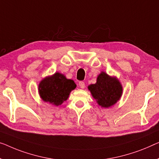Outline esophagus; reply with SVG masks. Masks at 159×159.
<instances>
[{
	"instance_id": "obj_1",
	"label": "esophagus",
	"mask_w": 159,
	"mask_h": 159,
	"mask_svg": "<svg viewBox=\"0 0 159 159\" xmlns=\"http://www.w3.org/2000/svg\"><path fill=\"white\" fill-rule=\"evenodd\" d=\"M79 86L80 89H84L85 88V83L84 81H80L79 82Z\"/></svg>"
}]
</instances>
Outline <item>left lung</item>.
Wrapping results in <instances>:
<instances>
[{"label": "left lung", "instance_id": "obj_1", "mask_svg": "<svg viewBox=\"0 0 159 159\" xmlns=\"http://www.w3.org/2000/svg\"><path fill=\"white\" fill-rule=\"evenodd\" d=\"M88 89L102 108H109L115 105L123 94V86L116 76H111L101 71L96 79V83L88 86Z\"/></svg>", "mask_w": 159, "mask_h": 159}]
</instances>
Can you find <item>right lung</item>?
Listing matches in <instances>:
<instances>
[{
    "mask_svg": "<svg viewBox=\"0 0 159 159\" xmlns=\"http://www.w3.org/2000/svg\"><path fill=\"white\" fill-rule=\"evenodd\" d=\"M75 88L76 84L73 80L66 79L62 73L56 72L43 79L38 89L43 101L58 106L67 100L70 92Z\"/></svg>",
    "mask_w": 159,
    "mask_h": 159,
    "instance_id": "obj_1",
    "label": "right lung"
}]
</instances>
